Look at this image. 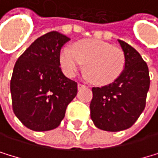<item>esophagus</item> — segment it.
<instances>
[{
	"instance_id": "34e87169",
	"label": "esophagus",
	"mask_w": 158,
	"mask_h": 158,
	"mask_svg": "<svg viewBox=\"0 0 158 158\" xmlns=\"http://www.w3.org/2000/svg\"><path fill=\"white\" fill-rule=\"evenodd\" d=\"M83 87H85V85H84V84H81V83H78V84H77V88H78V89L83 88Z\"/></svg>"
}]
</instances>
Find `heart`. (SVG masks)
Listing matches in <instances>:
<instances>
[{
    "label": "heart",
    "mask_w": 158,
    "mask_h": 158,
    "mask_svg": "<svg viewBox=\"0 0 158 158\" xmlns=\"http://www.w3.org/2000/svg\"><path fill=\"white\" fill-rule=\"evenodd\" d=\"M125 54L119 47L99 40H83L60 51L59 62L64 74L75 77L84 63V77L98 85L116 81L125 67Z\"/></svg>",
    "instance_id": "obj_1"
}]
</instances>
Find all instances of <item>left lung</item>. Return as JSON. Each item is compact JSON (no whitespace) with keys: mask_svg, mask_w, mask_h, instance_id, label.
Instances as JSON below:
<instances>
[{"mask_svg":"<svg viewBox=\"0 0 158 158\" xmlns=\"http://www.w3.org/2000/svg\"><path fill=\"white\" fill-rule=\"evenodd\" d=\"M125 54L123 72L113 83L93 87L90 116L94 125L105 131L118 132L131 127L143 113L150 88L147 63L140 53L118 40Z\"/></svg>","mask_w":158,"mask_h":158,"instance_id":"left-lung-1","label":"left lung"}]
</instances>
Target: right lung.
I'll return each mask as SVG.
<instances>
[{
	"mask_svg": "<svg viewBox=\"0 0 158 158\" xmlns=\"http://www.w3.org/2000/svg\"><path fill=\"white\" fill-rule=\"evenodd\" d=\"M70 39L58 32L40 37L14 65L10 81L12 109L17 118L34 131L56 128L77 92V83L60 68L59 54Z\"/></svg>",
	"mask_w": 158,
	"mask_h": 158,
	"instance_id": "1",
	"label": "right lung"
}]
</instances>
